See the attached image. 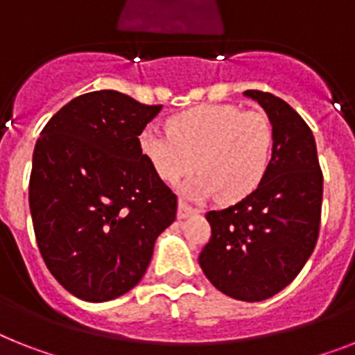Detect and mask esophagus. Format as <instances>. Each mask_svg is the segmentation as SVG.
Returning <instances> with one entry per match:
<instances>
[{
  "instance_id": "esophagus-1",
  "label": "esophagus",
  "mask_w": 355,
  "mask_h": 355,
  "mask_svg": "<svg viewBox=\"0 0 355 355\" xmlns=\"http://www.w3.org/2000/svg\"><path fill=\"white\" fill-rule=\"evenodd\" d=\"M191 215H197V209L189 206V204L184 202V200H178L177 217L178 218H187V217H191Z\"/></svg>"
}]
</instances>
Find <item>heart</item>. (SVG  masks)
I'll return each mask as SVG.
<instances>
[{
	"label": "heart",
	"mask_w": 355,
	"mask_h": 355,
	"mask_svg": "<svg viewBox=\"0 0 355 355\" xmlns=\"http://www.w3.org/2000/svg\"><path fill=\"white\" fill-rule=\"evenodd\" d=\"M169 132L144 129L140 151L162 182L175 186L197 168L184 193L207 198L217 193L235 202L255 191L266 177L273 151L270 118L232 103H213L173 116Z\"/></svg>",
	"instance_id": "heart-1"
}]
</instances>
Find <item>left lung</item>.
Returning <instances> with one entry per match:
<instances>
[{
    "mask_svg": "<svg viewBox=\"0 0 355 355\" xmlns=\"http://www.w3.org/2000/svg\"><path fill=\"white\" fill-rule=\"evenodd\" d=\"M244 94L272 122V160L255 191L206 213L211 239L198 264L217 290L255 302L286 288L312 255L321 223L322 173L315 138L297 111L270 93Z\"/></svg>",
    "mask_w": 355,
    "mask_h": 355,
    "instance_id": "8db88e82",
    "label": "left lung"
}]
</instances>
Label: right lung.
Segmentation results:
<instances>
[{
  "label": "right lung",
  "mask_w": 355,
  "mask_h": 355,
  "mask_svg": "<svg viewBox=\"0 0 355 355\" xmlns=\"http://www.w3.org/2000/svg\"><path fill=\"white\" fill-rule=\"evenodd\" d=\"M160 111L105 89L71 100L40 132L28 182L34 235L74 297L103 302L137 286L177 217V195L138 144Z\"/></svg>",
  "instance_id": "right-lung-1"
}]
</instances>
